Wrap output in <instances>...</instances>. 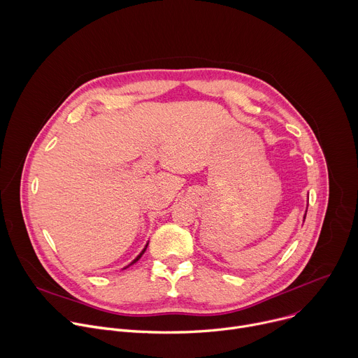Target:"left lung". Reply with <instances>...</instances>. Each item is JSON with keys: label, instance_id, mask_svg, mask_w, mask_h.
Returning <instances> with one entry per match:
<instances>
[{"label": "left lung", "instance_id": "obj_1", "mask_svg": "<svg viewBox=\"0 0 358 358\" xmlns=\"http://www.w3.org/2000/svg\"><path fill=\"white\" fill-rule=\"evenodd\" d=\"M304 218H306V214H304Z\"/></svg>", "mask_w": 358, "mask_h": 358}]
</instances>
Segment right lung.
I'll return each mask as SVG.
<instances>
[{
	"instance_id": "obj_1",
	"label": "right lung",
	"mask_w": 358,
	"mask_h": 358,
	"mask_svg": "<svg viewBox=\"0 0 358 358\" xmlns=\"http://www.w3.org/2000/svg\"><path fill=\"white\" fill-rule=\"evenodd\" d=\"M145 248H147V245H145ZM145 248H144V249H143V250H141V252H140V255H138V257H137V258H136V259H134V261H133V262H131V264H130V265H133V264H136V262H137V261H138V259H140V258H141V255H143V253H144V252H145ZM130 265H129V266H130ZM124 269H126V268H124Z\"/></svg>"
}]
</instances>
